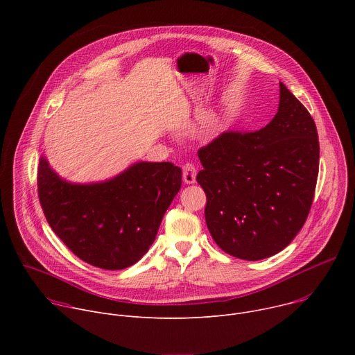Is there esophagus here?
<instances>
[{"label":"esophagus","mask_w":355,"mask_h":355,"mask_svg":"<svg viewBox=\"0 0 355 355\" xmlns=\"http://www.w3.org/2000/svg\"><path fill=\"white\" fill-rule=\"evenodd\" d=\"M182 178L187 184H193L196 178V167L192 163H185L182 166Z\"/></svg>","instance_id":"34e87169"}]
</instances>
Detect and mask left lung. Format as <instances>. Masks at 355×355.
I'll use <instances>...</instances> for the list:
<instances>
[{"instance_id":"left-lung-1","label":"left lung","mask_w":355,"mask_h":355,"mask_svg":"<svg viewBox=\"0 0 355 355\" xmlns=\"http://www.w3.org/2000/svg\"><path fill=\"white\" fill-rule=\"evenodd\" d=\"M319 151L313 118L282 83L278 112L266 128L227 130L200 147L196 181L215 243L247 261L284 250L308 219Z\"/></svg>"}]
</instances>
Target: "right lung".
<instances>
[{"label": "right lung", "instance_id": "obj_1", "mask_svg": "<svg viewBox=\"0 0 355 355\" xmlns=\"http://www.w3.org/2000/svg\"><path fill=\"white\" fill-rule=\"evenodd\" d=\"M181 188L173 163H136L98 184H70L40 159L37 195L47 223L74 254L103 270L137 263Z\"/></svg>", "mask_w": 355, "mask_h": 355}]
</instances>
